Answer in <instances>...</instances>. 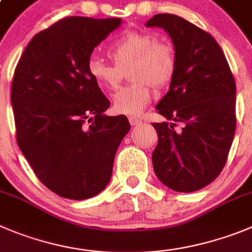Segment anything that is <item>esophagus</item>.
I'll use <instances>...</instances> for the list:
<instances>
[{"label":"esophagus","instance_id":"1","mask_svg":"<svg viewBox=\"0 0 252 252\" xmlns=\"http://www.w3.org/2000/svg\"><path fill=\"white\" fill-rule=\"evenodd\" d=\"M129 123H130L131 126H140V124L143 123V121L139 118H135V117H130V118H129Z\"/></svg>","mask_w":252,"mask_h":252}]
</instances>
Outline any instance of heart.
Listing matches in <instances>:
<instances>
[{
	"label": "heart",
	"mask_w": 252,
	"mask_h": 252,
	"mask_svg": "<svg viewBox=\"0 0 252 252\" xmlns=\"http://www.w3.org/2000/svg\"><path fill=\"white\" fill-rule=\"evenodd\" d=\"M114 64L93 55L87 61V72L98 86L115 91L124 70L133 83L113 98V109L126 115H138L153 97V87L164 88L175 74L176 55L173 44L144 31H126L108 48Z\"/></svg>",
	"instance_id": "obj_1"
}]
</instances>
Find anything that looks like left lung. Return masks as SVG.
I'll use <instances>...</instances> for the list:
<instances>
[{"mask_svg":"<svg viewBox=\"0 0 252 252\" xmlns=\"http://www.w3.org/2000/svg\"><path fill=\"white\" fill-rule=\"evenodd\" d=\"M145 26L164 28L176 55L170 88L155 107L171 123H153L158 133L154 171L175 191H196L226 164L236 129V83L210 33L169 13L155 15ZM176 123L182 124L180 131L175 130Z\"/></svg>","mask_w":252,"mask_h":252,"instance_id":"1","label":"left lung"}]
</instances>
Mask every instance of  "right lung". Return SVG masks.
<instances>
[{
  "label": "right lung",
  "mask_w": 252,
  "mask_h": 252,
  "mask_svg": "<svg viewBox=\"0 0 252 252\" xmlns=\"http://www.w3.org/2000/svg\"><path fill=\"white\" fill-rule=\"evenodd\" d=\"M121 18H62L26 47L15 69L11 102L16 139L36 176L72 200L99 194L130 129L126 115L107 117L108 98L87 72L94 48Z\"/></svg>",
  "instance_id": "add662e5"
}]
</instances>
